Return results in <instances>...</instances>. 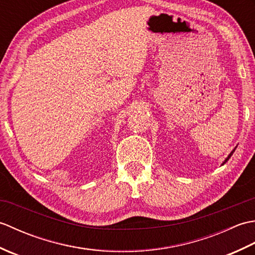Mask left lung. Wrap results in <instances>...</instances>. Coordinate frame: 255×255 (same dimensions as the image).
<instances>
[{"label": "left lung", "mask_w": 255, "mask_h": 255, "mask_svg": "<svg viewBox=\"0 0 255 255\" xmlns=\"http://www.w3.org/2000/svg\"><path fill=\"white\" fill-rule=\"evenodd\" d=\"M236 149H237V147H236V148H235V149H234V150H232V151H231V152H230V153H229V155H228V156H227V158H226V159H225V161H224V162H223V164H221V165H224V164H225V163H226V162H227V161H228V160H229V159H230V156H231V155H232V154H234V152H235V150H236Z\"/></svg>", "instance_id": "left-lung-1"}]
</instances>
